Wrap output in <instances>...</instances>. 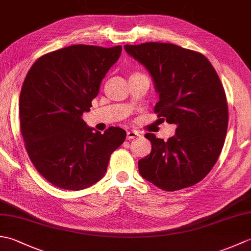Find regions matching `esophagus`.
<instances>
[{
    "label": "esophagus",
    "mask_w": 251,
    "mask_h": 251,
    "mask_svg": "<svg viewBox=\"0 0 251 251\" xmlns=\"http://www.w3.org/2000/svg\"><path fill=\"white\" fill-rule=\"evenodd\" d=\"M139 136H140V135L138 134L137 131H134V130H128V131H127V134H126V137H127V139H128V140L135 139V138L139 137Z\"/></svg>",
    "instance_id": "34e87169"
}]
</instances>
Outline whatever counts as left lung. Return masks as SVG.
Listing matches in <instances>:
<instances>
[{
    "mask_svg": "<svg viewBox=\"0 0 251 251\" xmlns=\"http://www.w3.org/2000/svg\"><path fill=\"white\" fill-rule=\"evenodd\" d=\"M124 49L151 74L159 95L157 117L177 126L167 141L145 135L152 151L138 162L140 175L170 192L199 183L216 164L227 130L226 96L216 70L201 52L175 44L149 42Z\"/></svg>",
    "mask_w": 251,
    "mask_h": 251,
    "instance_id": "left-lung-1",
    "label": "left lung"
}]
</instances>
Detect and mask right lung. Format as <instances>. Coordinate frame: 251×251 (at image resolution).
<instances>
[{"label": "right lung", "mask_w": 251, "mask_h": 251, "mask_svg": "<svg viewBox=\"0 0 251 251\" xmlns=\"http://www.w3.org/2000/svg\"><path fill=\"white\" fill-rule=\"evenodd\" d=\"M121 52V45H72L40 57L26 74L19 98L21 136L37 172L57 188L78 191L98 182L125 141L120 127L101 134L82 119Z\"/></svg>", "instance_id": "add662e5"}]
</instances>
